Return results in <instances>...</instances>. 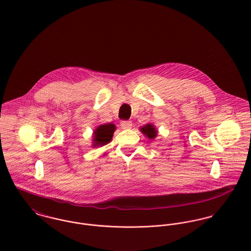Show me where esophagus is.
<instances>
[{"label":"esophagus","instance_id":"34e87169","mask_svg":"<svg viewBox=\"0 0 251 251\" xmlns=\"http://www.w3.org/2000/svg\"><path fill=\"white\" fill-rule=\"evenodd\" d=\"M121 126L124 129H129L132 126V123H131V121H122Z\"/></svg>","mask_w":251,"mask_h":251}]
</instances>
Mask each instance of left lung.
Returning a JSON list of instances; mask_svg holds the SVG:
<instances>
[{
	"instance_id": "left-lung-1",
	"label": "left lung",
	"mask_w": 251,
	"mask_h": 251,
	"mask_svg": "<svg viewBox=\"0 0 251 251\" xmlns=\"http://www.w3.org/2000/svg\"><path fill=\"white\" fill-rule=\"evenodd\" d=\"M140 130L144 135H146L149 139H154L157 135V131H156L155 127L153 126V125H151V124H147L146 126L141 127Z\"/></svg>"
}]
</instances>
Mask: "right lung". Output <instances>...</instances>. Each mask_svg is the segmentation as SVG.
<instances>
[{
    "mask_svg": "<svg viewBox=\"0 0 251 251\" xmlns=\"http://www.w3.org/2000/svg\"><path fill=\"white\" fill-rule=\"evenodd\" d=\"M115 129H116V126L113 124H105V125L100 126L94 132L93 146L99 147V146H103L109 143L112 140Z\"/></svg>",
    "mask_w": 251,
    "mask_h": 251,
    "instance_id": "1",
    "label": "right lung"
}]
</instances>
